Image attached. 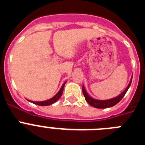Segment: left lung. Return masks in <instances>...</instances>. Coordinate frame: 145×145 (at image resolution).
<instances>
[{
    "mask_svg": "<svg viewBox=\"0 0 145 145\" xmlns=\"http://www.w3.org/2000/svg\"><path fill=\"white\" fill-rule=\"evenodd\" d=\"M131 80H132V77H131V80L130 82H129V84L128 85V86L126 87V88H125V90H124L122 93H120V95L115 97V98L110 99H107V100H98V99H93L91 97H90V96L88 95V93H87L86 91L85 88H84V86H83V87H82V90H83V93H84V97H85L86 101L90 105H91L92 107L99 109L108 108V107H113L114 105H116V104L118 103V102L122 99V98L124 97V95H125V93L127 92L128 89H129V87H130L131 84Z\"/></svg>",
    "mask_w": 145,
    "mask_h": 145,
    "instance_id": "8db88e82",
    "label": "left lung"
}]
</instances>
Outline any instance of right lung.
Masks as SVG:
<instances>
[{"label":"right lung","instance_id":"obj_1","mask_svg":"<svg viewBox=\"0 0 145 145\" xmlns=\"http://www.w3.org/2000/svg\"><path fill=\"white\" fill-rule=\"evenodd\" d=\"M65 84H66V82H65V83L63 84V85L61 86V88H60V90L58 91V93H57V94L54 96V97H53L52 98L49 99H48V100L42 101V102H34V101H30V100H28V101L30 102H32V103L35 104V105H39V106H48V105H52V104H54V102H57L59 99L61 97V95H62V93H63L64 87H65Z\"/></svg>","mask_w":145,"mask_h":145}]
</instances>
